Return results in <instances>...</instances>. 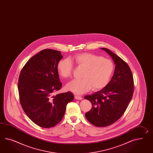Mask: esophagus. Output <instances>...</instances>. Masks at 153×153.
<instances>
[{
  "label": "esophagus",
  "instance_id": "34e87169",
  "mask_svg": "<svg viewBox=\"0 0 153 153\" xmlns=\"http://www.w3.org/2000/svg\"><path fill=\"white\" fill-rule=\"evenodd\" d=\"M75 98L77 100H82V97H80V96H75Z\"/></svg>",
  "mask_w": 153,
  "mask_h": 153
}]
</instances>
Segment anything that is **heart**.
Returning <instances> with one entry per match:
<instances>
[{"label":"heart","mask_w":153,"mask_h":153,"mask_svg":"<svg viewBox=\"0 0 153 153\" xmlns=\"http://www.w3.org/2000/svg\"><path fill=\"white\" fill-rule=\"evenodd\" d=\"M71 62L78 67L84 68L81 75L82 79L73 80L66 86L67 91L76 94L86 93L92 88L94 91L103 89L108 85L114 71V65L111 60L91 53H82L69 60L59 61L58 72L63 78H69L72 74Z\"/></svg>","instance_id":"b5f03b06"}]
</instances>
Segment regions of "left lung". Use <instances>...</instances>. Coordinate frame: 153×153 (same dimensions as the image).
Listing matches in <instances>:
<instances>
[{"instance_id":"left-lung-1","label":"left lung","mask_w":153,"mask_h":153,"mask_svg":"<svg viewBox=\"0 0 153 153\" xmlns=\"http://www.w3.org/2000/svg\"><path fill=\"white\" fill-rule=\"evenodd\" d=\"M112 57L116 65L111 81L103 89L84 97L92 108L87 112V119L96 127L111 125L123 116L131 100L134 81L131 68L124 61L106 48H102Z\"/></svg>"}]
</instances>
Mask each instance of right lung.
I'll list each match as a JSON object with an SVG mask.
<instances>
[{"label": "right lung", "instance_id": "add662e5", "mask_svg": "<svg viewBox=\"0 0 153 153\" xmlns=\"http://www.w3.org/2000/svg\"><path fill=\"white\" fill-rule=\"evenodd\" d=\"M62 57L59 51L41 50L26 62L19 76L22 109L34 123L42 128H51L59 123L67 103L74 98L70 92L53 95L62 86L57 65Z\"/></svg>", "mask_w": 153, "mask_h": 153}]
</instances>
